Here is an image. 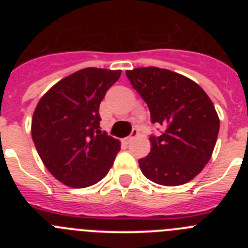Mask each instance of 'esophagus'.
Listing matches in <instances>:
<instances>
[{"instance_id": "obj_1", "label": "esophagus", "mask_w": 248, "mask_h": 248, "mask_svg": "<svg viewBox=\"0 0 248 248\" xmlns=\"http://www.w3.org/2000/svg\"><path fill=\"white\" fill-rule=\"evenodd\" d=\"M138 135H139V130H138V129H133V131H131L130 137L125 138V139H124V141H125L126 144L131 143V141H133V140H134L135 138L138 137Z\"/></svg>"}]
</instances>
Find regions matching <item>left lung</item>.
<instances>
[{"label":"left lung","instance_id":"obj_1","mask_svg":"<svg viewBox=\"0 0 248 248\" xmlns=\"http://www.w3.org/2000/svg\"><path fill=\"white\" fill-rule=\"evenodd\" d=\"M133 88L148 104L151 123L164 128L150 137L151 150L139 160L144 176L164 186L189 183L209 163L220 119L198 83L157 67L126 71Z\"/></svg>","mask_w":248,"mask_h":248}]
</instances>
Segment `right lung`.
<instances>
[{
	"label": "right lung",
	"mask_w": 248,
	"mask_h": 248,
	"mask_svg": "<svg viewBox=\"0 0 248 248\" xmlns=\"http://www.w3.org/2000/svg\"><path fill=\"white\" fill-rule=\"evenodd\" d=\"M122 71L84 68L39 99L31 133L48 171L76 189L97 184L113 166L120 141L100 130L99 105Z\"/></svg>",
	"instance_id": "obj_1"
}]
</instances>
